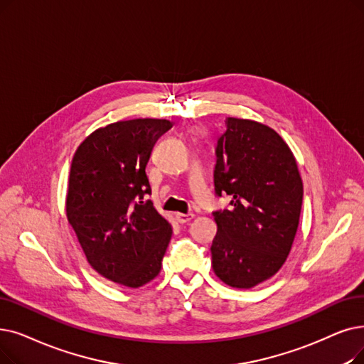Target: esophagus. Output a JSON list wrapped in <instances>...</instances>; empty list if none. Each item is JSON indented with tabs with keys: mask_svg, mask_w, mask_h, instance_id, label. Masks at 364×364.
<instances>
[{
	"mask_svg": "<svg viewBox=\"0 0 364 364\" xmlns=\"http://www.w3.org/2000/svg\"><path fill=\"white\" fill-rule=\"evenodd\" d=\"M193 217H195V215H193L192 213H188V214H177V215H176L177 221H178V223H181V225L188 223V221H191Z\"/></svg>",
	"mask_w": 364,
	"mask_h": 364,
	"instance_id": "esophagus-1",
	"label": "esophagus"
}]
</instances>
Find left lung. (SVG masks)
Here are the masks:
<instances>
[{
    "label": "left lung",
    "mask_w": 364,
    "mask_h": 364,
    "mask_svg": "<svg viewBox=\"0 0 364 364\" xmlns=\"http://www.w3.org/2000/svg\"><path fill=\"white\" fill-rule=\"evenodd\" d=\"M215 156V195L232 200L229 208L213 213V269L228 286L251 289L274 277L289 256L302 208V178L286 141L252 120L228 117Z\"/></svg>",
    "instance_id": "1"
}]
</instances>
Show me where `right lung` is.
I'll list each match as a JSON object with an SVG mask.
<instances>
[{"instance_id": "1", "label": "right lung", "mask_w": 364, "mask_h": 364, "mask_svg": "<svg viewBox=\"0 0 364 364\" xmlns=\"http://www.w3.org/2000/svg\"><path fill=\"white\" fill-rule=\"evenodd\" d=\"M164 119L116 122L92 132L71 164L67 217L95 271L138 289L161 272L171 225L156 211L146 166Z\"/></svg>"}]
</instances>
